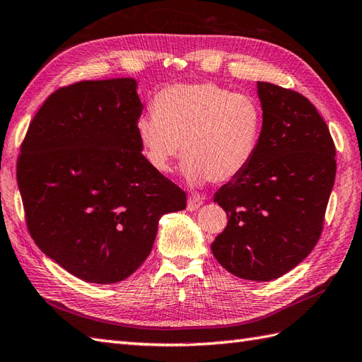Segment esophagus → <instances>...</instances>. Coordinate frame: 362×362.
I'll list each match as a JSON object with an SVG mask.
<instances>
[{
  "label": "esophagus",
  "mask_w": 362,
  "mask_h": 362,
  "mask_svg": "<svg viewBox=\"0 0 362 362\" xmlns=\"http://www.w3.org/2000/svg\"><path fill=\"white\" fill-rule=\"evenodd\" d=\"M204 204V201L201 197H189L188 199V204H187V209L189 210V211H194V210H197L199 206H201Z\"/></svg>",
  "instance_id": "34e87169"
}]
</instances>
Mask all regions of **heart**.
Returning <instances> with one entry per match:
<instances>
[{"label": "heart", "instance_id": "heart-1", "mask_svg": "<svg viewBox=\"0 0 362 362\" xmlns=\"http://www.w3.org/2000/svg\"><path fill=\"white\" fill-rule=\"evenodd\" d=\"M152 109L136 119L135 134L156 173L173 171L180 143L191 185L235 180L257 156L264 126L257 98L213 82L177 83L153 96Z\"/></svg>", "mask_w": 362, "mask_h": 362}]
</instances>
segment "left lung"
Wrapping results in <instances>:
<instances>
[{
  "label": "left lung",
  "mask_w": 362,
  "mask_h": 362,
  "mask_svg": "<svg viewBox=\"0 0 362 362\" xmlns=\"http://www.w3.org/2000/svg\"><path fill=\"white\" fill-rule=\"evenodd\" d=\"M263 136L245 171L213 201L227 227L211 244L218 263L240 279L271 281L310 255L319 241L336 177L329 130L297 91L258 82Z\"/></svg>",
  "instance_id": "obj_1"
}]
</instances>
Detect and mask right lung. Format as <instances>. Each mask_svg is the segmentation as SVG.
Wrapping results in <instances>:
<instances>
[{
    "mask_svg": "<svg viewBox=\"0 0 362 362\" xmlns=\"http://www.w3.org/2000/svg\"><path fill=\"white\" fill-rule=\"evenodd\" d=\"M134 78L59 88L29 124L17 180L29 233L78 279L126 280L149 257L158 221L187 194L141 153Z\"/></svg>",
    "mask_w": 362,
    "mask_h": 362,
    "instance_id": "add662e5",
    "label": "right lung"
}]
</instances>
